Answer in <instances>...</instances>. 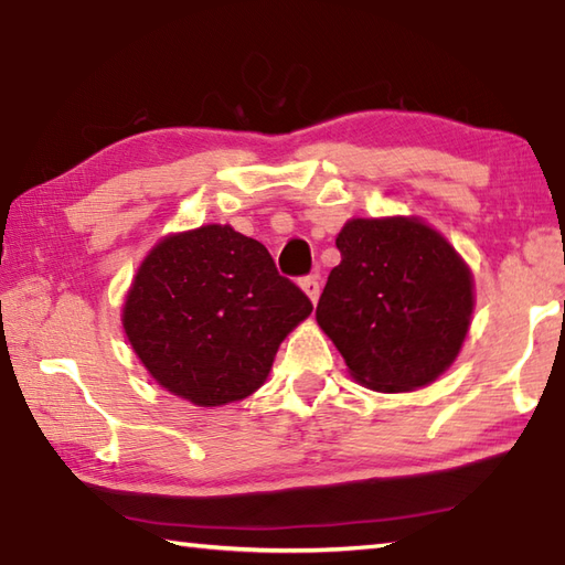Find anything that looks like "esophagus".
Wrapping results in <instances>:
<instances>
[{
    "label": "esophagus",
    "mask_w": 565,
    "mask_h": 565,
    "mask_svg": "<svg viewBox=\"0 0 565 565\" xmlns=\"http://www.w3.org/2000/svg\"><path fill=\"white\" fill-rule=\"evenodd\" d=\"M298 284H301V289L306 291V296L308 298H311V301L316 303L318 301V296H320V281H318V276H303V279L301 281H298Z\"/></svg>",
    "instance_id": "1"
}]
</instances>
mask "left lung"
I'll return each instance as SVG.
<instances>
[{"instance_id":"left-lung-1","label":"left lung","mask_w":565,"mask_h":565,"mask_svg":"<svg viewBox=\"0 0 565 565\" xmlns=\"http://www.w3.org/2000/svg\"><path fill=\"white\" fill-rule=\"evenodd\" d=\"M340 264L316 308L360 384L412 392L458 358L472 316V276L448 242L416 217L350 220Z\"/></svg>"}]
</instances>
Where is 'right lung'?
Listing matches in <instances>:
<instances>
[{
    "label": "right lung",
    "instance_id": "obj_1",
    "mask_svg": "<svg viewBox=\"0 0 565 565\" xmlns=\"http://www.w3.org/2000/svg\"><path fill=\"white\" fill-rule=\"evenodd\" d=\"M313 311L262 242L230 225L161 239L125 303V333L163 390L198 406L259 390L281 340Z\"/></svg>",
    "mask_w": 565,
    "mask_h": 565
}]
</instances>
